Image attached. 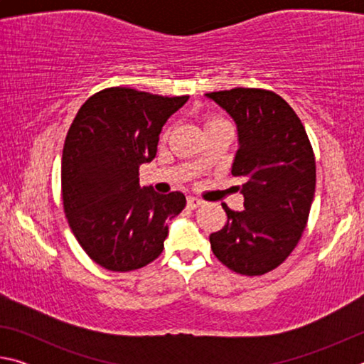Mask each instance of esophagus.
I'll return each mask as SVG.
<instances>
[{"label":"esophagus","instance_id":"esophagus-1","mask_svg":"<svg viewBox=\"0 0 364 364\" xmlns=\"http://www.w3.org/2000/svg\"><path fill=\"white\" fill-rule=\"evenodd\" d=\"M202 204H204V202H202L200 199H196V197H188V207L189 208H197V207H200Z\"/></svg>","mask_w":364,"mask_h":364}]
</instances>
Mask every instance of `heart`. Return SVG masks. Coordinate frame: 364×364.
Segmentation results:
<instances>
[{"label":"heart","mask_w":364,"mask_h":364,"mask_svg":"<svg viewBox=\"0 0 364 364\" xmlns=\"http://www.w3.org/2000/svg\"><path fill=\"white\" fill-rule=\"evenodd\" d=\"M223 122H225V120L218 119V117H208L207 122H205V127H208V125H215V123H223ZM165 134H168V132L165 133Z\"/></svg>","instance_id":"obj_1"}]
</instances>
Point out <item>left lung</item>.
<instances>
[{"mask_svg":"<svg viewBox=\"0 0 364 364\" xmlns=\"http://www.w3.org/2000/svg\"><path fill=\"white\" fill-rule=\"evenodd\" d=\"M205 96L236 122L231 173L244 180V210L223 204L228 221L210 234L212 250L231 271L260 276L300 241L315 196V154L297 114L273 91L232 88Z\"/></svg>","mask_w":364,"mask_h":364,"instance_id":"left-lung-1","label":"left lung"}]
</instances>
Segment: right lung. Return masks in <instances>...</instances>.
Listing matches in <instances>:
<instances>
[{
  "instance_id": "1",
  "label": "right lung",
  "mask_w": 364,
  "mask_h": 364,
  "mask_svg": "<svg viewBox=\"0 0 364 364\" xmlns=\"http://www.w3.org/2000/svg\"><path fill=\"white\" fill-rule=\"evenodd\" d=\"M188 100L114 86L88 97L73 119L60 167L64 212L102 268L138 269L162 254L165 220L183 210L186 197L141 188L139 167L156 157L162 127Z\"/></svg>"
}]
</instances>
